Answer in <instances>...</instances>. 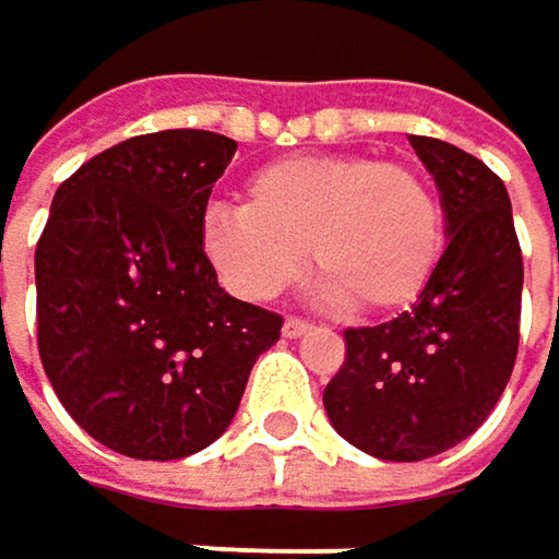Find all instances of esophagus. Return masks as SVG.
<instances>
[{"label": "esophagus", "instance_id": "obj_1", "mask_svg": "<svg viewBox=\"0 0 559 559\" xmlns=\"http://www.w3.org/2000/svg\"><path fill=\"white\" fill-rule=\"evenodd\" d=\"M313 330V323H307V320H297V317H287L284 320V326H281V332L287 335V338H297V335H304V332Z\"/></svg>", "mask_w": 559, "mask_h": 559}]
</instances>
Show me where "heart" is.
I'll return each instance as SVG.
<instances>
[{
	"mask_svg": "<svg viewBox=\"0 0 559 559\" xmlns=\"http://www.w3.org/2000/svg\"><path fill=\"white\" fill-rule=\"evenodd\" d=\"M448 242L444 204L429 178L371 153L287 156L255 169L246 204H214L201 246L221 281L269 300L310 265L323 297L358 317L416 304Z\"/></svg>",
	"mask_w": 559,
	"mask_h": 559,
	"instance_id": "obj_1",
	"label": "heart"
}]
</instances>
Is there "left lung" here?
Returning a JSON list of instances; mask_svg holds the SVG:
<instances>
[{
	"mask_svg": "<svg viewBox=\"0 0 559 559\" xmlns=\"http://www.w3.org/2000/svg\"><path fill=\"white\" fill-rule=\"evenodd\" d=\"M438 181L448 246L413 310L345 330L323 390L335 431L381 461H426L480 429L512 378L522 320V246L502 178L477 156L413 136Z\"/></svg>",
	"mask_w": 559,
	"mask_h": 559,
	"instance_id": "obj_1",
	"label": "left lung"
}]
</instances>
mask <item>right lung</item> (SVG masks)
Segmentation results:
<instances>
[{"mask_svg": "<svg viewBox=\"0 0 559 559\" xmlns=\"http://www.w3.org/2000/svg\"><path fill=\"white\" fill-rule=\"evenodd\" d=\"M236 140L140 133L92 156L34 252L37 352L63 409L136 461L188 457L227 431L278 313L229 297L201 246Z\"/></svg>", "mask_w": 559, "mask_h": 559, "instance_id": "right-lung-1", "label": "right lung"}]
</instances>
